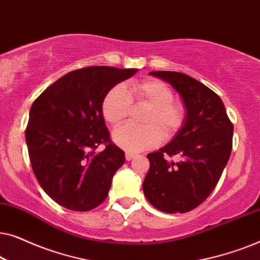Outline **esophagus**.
I'll return each mask as SVG.
<instances>
[{
  "label": "esophagus",
  "instance_id": "1",
  "mask_svg": "<svg viewBox=\"0 0 260 260\" xmlns=\"http://www.w3.org/2000/svg\"><path fill=\"white\" fill-rule=\"evenodd\" d=\"M135 157H136V155L133 154V152H126V154H125L126 161H131V159L135 158Z\"/></svg>",
  "mask_w": 260,
  "mask_h": 260
}]
</instances>
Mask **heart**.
Masks as SVG:
<instances>
[{"label":"heart","mask_w":260,"mask_h":260,"mask_svg":"<svg viewBox=\"0 0 260 260\" xmlns=\"http://www.w3.org/2000/svg\"><path fill=\"white\" fill-rule=\"evenodd\" d=\"M149 106L142 123L145 126L125 125L112 135L115 143L129 152H138L155 147L163 140H169L182 126L184 109L174 102L170 88L161 80L147 79L130 83L125 87L116 86L105 95L102 112L106 122L119 126L129 117L131 104Z\"/></svg>","instance_id":"1"}]
</instances>
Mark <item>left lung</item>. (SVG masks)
Masks as SVG:
<instances>
[{
	"instance_id": "8db88e82",
	"label": "left lung",
	"mask_w": 260,
	"mask_h": 260,
	"mask_svg": "<svg viewBox=\"0 0 260 260\" xmlns=\"http://www.w3.org/2000/svg\"><path fill=\"white\" fill-rule=\"evenodd\" d=\"M180 94L186 110L181 129L168 144L148 154L143 182L147 200L166 213L197 208L214 189L232 151L233 125L215 92L184 73L150 72ZM177 155L179 161H170Z\"/></svg>"
}]
</instances>
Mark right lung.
Instances as JSON below:
<instances>
[{"mask_svg":"<svg viewBox=\"0 0 260 260\" xmlns=\"http://www.w3.org/2000/svg\"><path fill=\"white\" fill-rule=\"evenodd\" d=\"M136 72L110 66L72 71L31 105L26 129L31 168L45 193L62 207L91 211L108 197L125 155L110 140L103 101ZM102 143L107 147L97 153Z\"/></svg>","mask_w":260,"mask_h":260,"instance_id":"right-lung-1","label":"right lung"}]
</instances>
